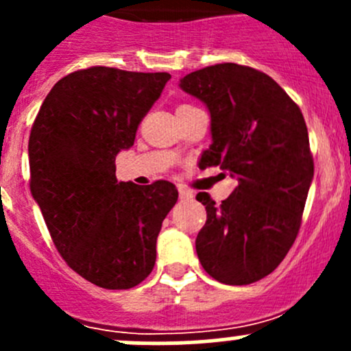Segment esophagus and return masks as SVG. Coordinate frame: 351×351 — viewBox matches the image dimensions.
I'll return each instance as SVG.
<instances>
[{"mask_svg": "<svg viewBox=\"0 0 351 351\" xmlns=\"http://www.w3.org/2000/svg\"><path fill=\"white\" fill-rule=\"evenodd\" d=\"M178 193H180V198H183V200H190V198H193V193L190 192V190H186L185 186H178Z\"/></svg>", "mask_w": 351, "mask_h": 351, "instance_id": "esophagus-1", "label": "esophagus"}]
</instances>
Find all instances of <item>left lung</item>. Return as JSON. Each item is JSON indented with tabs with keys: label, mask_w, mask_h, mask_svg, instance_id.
I'll use <instances>...</instances> for the list:
<instances>
[{
	"label": "left lung",
	"mask_w": 351,
	"mask_h": 351,
	"mask_svg": "<svg viewBox=\"0 0 351 351\" xmlns=\"http://www.w3.org/2000/svg\"><path fill=\"white\" fill-rule=\"evenodd\" d=\"M180 88L207 105L212 144L200 165L221 166L238 186L221 205L207 193L195 247L204 270L228 285L270 275L295 241L314 176L306 120L268 74L224 62L193 71Z\"/></svg>",
	"instance_id": "left-lung-1"
}]
</instances>
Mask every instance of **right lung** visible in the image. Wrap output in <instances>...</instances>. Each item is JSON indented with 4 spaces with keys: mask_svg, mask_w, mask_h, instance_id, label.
<instances>
[{
    "mask_svg": "<svg viewBox=\"0 0 351 351\" xmlns=\"http://www.w3.org/2000/svg\"><path fill=\"white\" fill-rule=\"evenodd\" d=\"M171 74L93 66L59 80L28 139L30 192L64 261L110 290L153 271L156 239L178 200L173 183L119 182L115 156L129 149Z\"/></svg>",
    "mask_w": 351,
    "mask_h": 351,
    "instance_id": "add662e5",
    "label": "right lung"
}]
</instances>
